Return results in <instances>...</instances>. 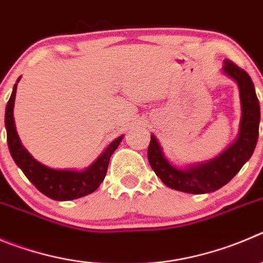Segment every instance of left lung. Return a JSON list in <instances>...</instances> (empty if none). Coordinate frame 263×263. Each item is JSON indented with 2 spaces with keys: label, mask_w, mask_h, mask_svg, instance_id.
<instances>
[{
  "label": "left lung",
  "mask_w": 263,
  "mask_h": 263,
  "mask_svg": "<svg viewBox=\"0 0 263 263\" xmlns=\"http://www.w3.org/2000/svg\"><path fill=\"white\" fill-rule=\"evenodd\" d=\"M223 71L239 85L241 100V123L237 140L226 152L213 161L192 166L187 170H179L168 163L162 154L156 137L152 135L148 148V159L152 168L167 187L187 193H209L222 188L231 180L252 157L259 127V102L254 85L247 71L235 65L232 61H224Z\"/></svg>",
  "instance_id": "left-lung-1"
}]
</instances>
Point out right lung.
Masks as SVG:
<instances>
[{
    "mask_svg": "<svg viewBox=\"0 0 263 263\" xmlns=\"http://www.w3.org/2000/svg\"><path fill=\"white\" fill-rule=\"evenodd\" d=\"M19 82V79H18ZM16 82V83H18ZM16 84L14 85L13 93L10 96V100L6 105L5 112V126L7 134V145L9 151L18 167L23 171L27 176L41 193L48 196L51 200L68 201L73 198H79L95 192L106 175L107 166L111 154L118 148L122 137L119 136L114 140L104 153L98 157L97 161L90 167L84 171L72 170H54L44 166L43 163L36 161L22 145L16 134L15 124H14V101H15Z\"/></svg>",
    "mask_w": 263,
    "mask_h": 263,
    "instance_id": "obj_1",
    "label": "right lung"
}]
</instances>
